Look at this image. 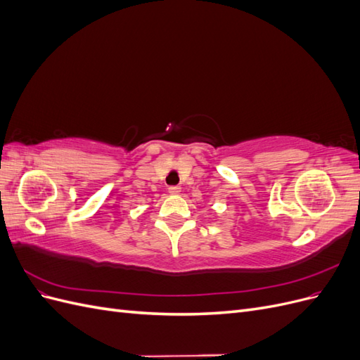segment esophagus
Here are the masks:
<instances>
[{
	"label": "esophagus",
	"instance_id": "1",
	"mask_svg": "<svg viewBox=\"0 0 360 360\" xmlns=\"http://www.w3.org/2000/svg\"><path fill=\"white\" fill-rule=\"evenodd\" d=\"M180 191H181V188H180V186H169V188H168V192H169V193H172V195L180 193Z\"/></svg>",
	"mask_w": 360,
	"mask_h": 360
}]
</instances>
